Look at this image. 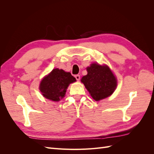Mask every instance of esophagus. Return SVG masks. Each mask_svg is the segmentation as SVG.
Masks as SVG:
<instances>
[{"label":"esophagus","instance_id":"obj_1","mask_svg":"<svg viewBox=\"0 0 154 154\" xmlns=\"http://www.w3.org/2000/svg\"><path fill=\"white\" fill-rule=\"evenodd\" d=\"M75 78L76 79V80H78V81L80 80V76L78 75V74H77V75H75Z\"/></svg>","mask_w":154,"mask_h":154}]
</instances>
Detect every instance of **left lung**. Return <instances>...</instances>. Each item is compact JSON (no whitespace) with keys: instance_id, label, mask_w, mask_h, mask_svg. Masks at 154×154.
Returning <instances> with one entry per match:
<instances>
[{"instance_id":"1","label":"left lung","mask_w":154,"mask_h":154,"mask_svg":"<svg viewBox=\"0 0 154 154\" xmlns=\"http://www.w3.org/2000/svg\"><path fill=\"white\" fill-rule=\"evenodd\" d=\"M87 71V74L81 81L94 100L106 98L114 92L117 80L108 66L92 63Z\"/></svg>"}]
</instances>
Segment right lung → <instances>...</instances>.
<instances>
[{
	"instance_id": "right-lung-1",
	"label": "right lung",
	"mask_w": 154,
	"mask_h": 154,
	"mask_svg": "<svg viewBox=\"0 0 154 154\" xmlns=\"http://www.w3.org/2000/svg\"><path fill=\"white\" fill-rule=\"evenodd\" d=\"M76 81V78L70 72L54 69L42 80L40 91L45 98L58 101L65 96L70 83Z\"/></svg>"
}]
</instances>
